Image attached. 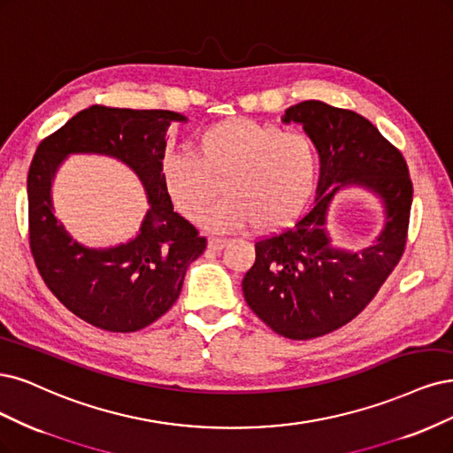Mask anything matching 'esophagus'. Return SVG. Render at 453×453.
<instances>
[{
    "label": "esophagus",
    "instance_id": "esophagus-1",
    "mask_svg": "<svg viewBox=\"0 0 453 453\" xmlns=\"http://www.w3.org/2000/svg\"><path fill=\"white\" fill-rule=\"evenodd\" d=\"M228 243V240H223V238H210L208 240V249L210 251H221V249H225V245Z\"/></svg>",
    "mask_w": 453,
    "mask_h": 453
}]
</instances>
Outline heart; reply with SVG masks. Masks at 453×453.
<instances>
[{
    "instance_id": "1",
    "label": "heart",
    "mask_w": 453,
    "mask_h": 453,
    "mask_svg": "<svg viewBox=\"0 0 453 453\" xmlns=\"http://www.w3.org/2000/svg\"><path fill=\"white\" fill-rule=\"evenodd\" d=\"M161 178L187 219L203 211L221 180L226 195L200 217V225L234 232L253 223L268 232L290 223L313 196L319 157L313 142L300 133L230 118L200 131L195 153L166 151Z\"/></svg>"
}]
</instances>
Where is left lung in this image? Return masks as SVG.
I'll return each instance as SVG.
<instances>
[{"label": "left lung", "mask_w": 453, "mask_h": 453, "mask_svg": "<svg viewBox=\"0 0 453 453\" xmlns=\"http://www.w3.org/2000/svg\"><path fill=\"white\" fill-rule=\"evenodd\" d=\"M313 142L320 176L315 206L277 236L255 243L257 260L243 277L253 313L288 339H313L345 326L375 298L407 243L412 181L403 155L369 119L322 101L285 111ZM350 186L377 196L385 225L362 250L337 248L326 230L331 202Z\"/></svg>", "instance_id": "obj_1"}]
</instances>
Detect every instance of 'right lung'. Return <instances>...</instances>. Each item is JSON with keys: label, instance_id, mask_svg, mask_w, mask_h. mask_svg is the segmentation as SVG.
I'll list each match as a JSON object with an SVG mask.
<instances>
[{"label": "right lung", "instance_id": "add662e5", "mask_svg": "<svg viewBox=\"0 0 453 453\" xmlns=\"http://www.w3.org/2000/svg\"><path fill=\"white\" fill-rule=\"evenodd\" d=\"M187 118L170 111L89 106L39 144L27 174L29 245L44 283L82 320L106 332H136L178 300L206 238L174 211L163 178L166 131ZM69 154H104L143 183L150 208L137 236L111 248L74 241L53 211L51 183Z\"/></svg>", "mask_w": 453, "mask_h": 453}]
</instances>
